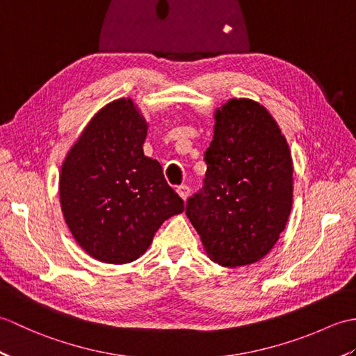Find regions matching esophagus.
<instances>
[{
  "instance_id": "34e87169",
  "label": "esophagus",
  "mask_w": 356,
  "mask_h": 356,
  "mask_svg": "<svg viewBox=\"0 0 356 356\" xmlns=\"http://www.w3.org/2000/svg\"><path fill=\"white\" fill-rule=\"evenodd\" d=\"M177 194H179L180 197H182L184 200H186L188 197H190V194H191V188L186 186V185L179 186V188H177Z\"/></svg>"
}]
</instances>
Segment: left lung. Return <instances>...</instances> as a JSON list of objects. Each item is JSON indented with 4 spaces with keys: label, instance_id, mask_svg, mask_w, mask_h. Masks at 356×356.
I'll return each instance as SVG.
<instances>
[{
    "label": "left lung",
    "instance_id": "8db88e82",
    "mask_svg": "<svg viewBox=\"0 0 356 356\" xmlns=\"http://www.w3.org/2000/svg\"><path fill=\"white\" fill-rule=\"evenodd\" d=\"M214 119L205 186L188 199L186 216L211 260L246 266L261 260L284 231L292 209V156L259 102L234 97Z\"/></svg>",
    "mask_w": 356,
    "mask_h": 356
}]
</instances>
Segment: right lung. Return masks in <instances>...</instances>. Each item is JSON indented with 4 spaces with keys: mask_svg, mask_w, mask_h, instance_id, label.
Segmentation results:
<instances>
[{
    "mask_svg": "<svg viewBox=\"0 0 356 356\" xmlns=\"http://www.w3.org/2000/svg\"><path fill=\"white\" fill-rule=\"evenodd\" d=\"M148 124L131 97L105 105L67 153L59 202L72 236L95 260L125 264L145 254L184 200L143 154Z\"/></svg>",
    "mask_w": 356,
    "mask_h": 356,
    "instance_id": "add662e5",
    "label": "right lung"
}]
</instances>
